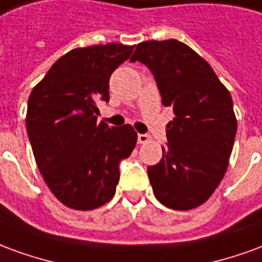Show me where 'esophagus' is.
<instances>
[{
	"label": "esophagus",
	"instance_id": "1",
	"mask_svg": "<svg viewBox=\"0 0 262 262\" xmlns=\"http://www.w3.org/2000/svg\"><path fill=\"white\" fill-rule=\"evenodd\" d=\"M148 140H150V136H148V135H139V136H137V142L140 143V144L148 143Z\"/></svg>",
	"mask_w": 262,
	"mask_h": 262
}]
</instances>
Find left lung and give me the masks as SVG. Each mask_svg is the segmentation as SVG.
Returning <instances> with one entry per match:
<instances>
[{"mask_svg":"<svg viewBox=\"0 0 262 262\" xmlns=\"http://www.w3.org/2000/svg\"><path fill=\"white\" fill-rule=\"evenodd\" d=\"M130 61L151 70L161 102L176 115L163 159L147 168L154 195L170 209L198 208L229 165L237 132L230 92L206 60L176 39L139 43Z\"/></svg>","mask_w":262,"mask_h":262,"instance_id":"obj_1","label":"left lung"}]
</instances>
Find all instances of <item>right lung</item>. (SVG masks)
Here are the masks:
<instances>
[{"label":"right lung","mask_w":262,"mask_h":262,"mask_svg":"<svg viewBox=\"0 0 262 262\" xmlns=\"http://www.w3.org/2000/svg\"><path fill=\"white\" fill-rule=\"evenodd\" d=\"M135 46L77 48L61 56L33 86L26 129L37 168L60 202L75 210L108 203L119 182L120 160L136 146L130 125L98 123V101H109V78Z\"/></svg>","instance_id":"add662e5"}]
</instances>
